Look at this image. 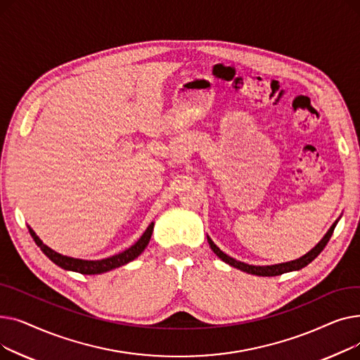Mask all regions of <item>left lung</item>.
<instances>
[{"instance_id": "8db88e82", "label": "left lung", "mask_w": 360, "mask_h": 360, "mask_svg": "<svg viewBox=\"0 0 360 360\" xmlns=\"http://www.w3.org/2000/svg\"><path fill=\"white\" fill-rule=\"evenodd\" d=\"M338 220H340V217L333 223V226L328 229V232L324 235V238L321 239L309 252H307L305 255H302V257L297 258V259L288 261V262H280V264H273V266H252V264H247V262L238 261V259L229 257L228 254H224V252L217 247V245L212 240V238H210L209 235H207V240H209V245H210V248L213 250V252H214L221 261H224L226 264H229L231 267H235V269H238V270H240V271H245V273H248V274H254V276L273 277V276H280V274H283V273L297 271V270H300V269L307 267L308 264L312 262V261L321 254V251H323V250L326 248V245L328 243L330 238L333 236V232H334V229H335V226H337Z\"/></svg>"}]
</instances>
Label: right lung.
<instances>
[{"label":"right lung","instance_id":"obj_1","mask_svg":"<svg viewBox=\"0 0 360 360\" xmlns=\"http://www.w3.org/2000/svg\"><path fill=\"white\" fill-rule=\"evenodd\" d=\"M29 232L33 238V240L36 242L37 247L41 248V251L52 261L55 262L56 266L68 270V271H75V273H80V274H102L106 271H110L113 269H118L121 266H125V264L131 262L132 259H136L148 245L151 233H153V228H155V221H151L148 224V228L146 229V232L141 235V238L129 247L128 250L117 254V255H112L109 258H103V259H82V258H72V257H67L63 255L60 252H56L53 250H51L48 245H45L41 238L34 233V231L27 226Z\"/></svg>","mask_w":360,"mask_h":360}]
</instances>
